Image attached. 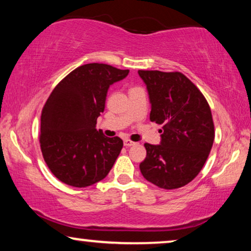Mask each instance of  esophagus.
Wrapping results in <instances>:
<instances>
[{
    "instance_id": "1",
    "label": "esophagus",
    "mask_w": 251,
    "mask_h": 251,
    "mask_svg": "<svg viewBox=\"0 0 251 251\" xmlns=\"http://www.w3.org/2000/svg\"><path fill=\"white\" fill-rule=\"evenodd\" d=\"M123 144H125L126 147H130V146L135 145L136 143H133V142H131V140H129V139H125V142H123Z\"/></svg>"
}]
</instances>
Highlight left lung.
<instances>
[{
	"label": "left lung",
	"mask_w": 251,
	"mask_h": 251,
	"mask_svg": "<svg viewBox=\"0 0 251 251\" xmlns=\"http://www.w3.org/2000/svg\"><path fill=\"white\" fill-rule=\"evenodd\" d=\"M151 102L150 120L162 126L160 145L144 144L140 173L150 183L174 190L198 176L214 144L210 107L201 91L179 72L138 71Z\"/></svg>",
	"instance_id": "left-lung-1"
}]
</instances>
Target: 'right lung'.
<instances>
[{"label": "right lung", "mask_w": 251, "mask_h": 251, "mask_svg": "<svg viewBox=\"0 0 251 251\" xmlns=\"http://www.w3.org/2000/svg\"><path fill=\"white\" fill-rule=\"evenodd\" d=\"M129 70L106 64H85L64 77L41 115L40 144L51 173L63 183L87 187L107 176L123 147L119 137L109 138L96 129L105 109L109 85Z\"/></svg>", "instance_id": "obj_1"}]
</instances>
